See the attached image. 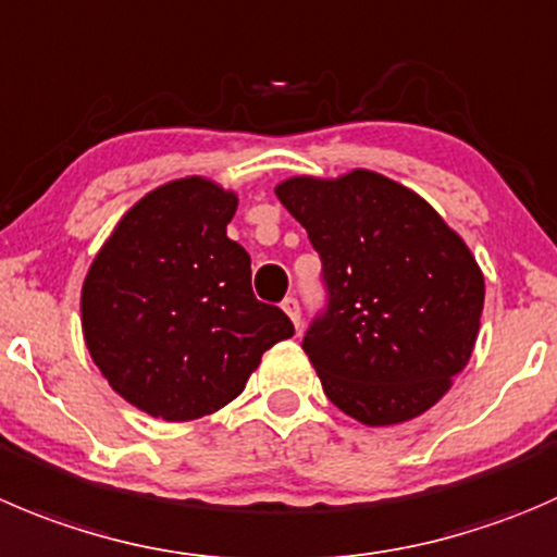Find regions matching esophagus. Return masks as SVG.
I'll use <instances>...</instances> for the list:
<instances>
[{"mask_svg":"<svg viewBox=\"0 0 557 557\" xmlns=\"http://www.w3.org/2000/svg\"><path fill=\"white\" fill-rule=\"evenodd\" d=\"M283 310H285V315H288L290 321H294V326L299 329V323H301V310H299V301H296L294 296H288V299L283 301Z\"/></svg>","mask_w":557,"mask_h":557,"instance_id":"34e87169","label":"esophagus"}]
</instances>
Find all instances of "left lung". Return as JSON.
<instances>
[{"mask_svg": "<svg viewBox=\"0 0 557 557\" xmlns=\"http://www.w3.org/2000/svg\"><path fill=\"white\" fill-rule=\"evenodd\" d=\"M283 207L321 256L326 307L301 348L326 397L370 428L433 408L476 345L484 277L424 198L372 171L294 176Z\"/></svg>", "mask_w": 557, "mask_h": 557, "instance_id": "obj_1", "label": "left lung"}]
</instances>
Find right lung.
<instances>
[{
  "label": "right lung",
  "instance_id": "right-lung-1",
  "mask_svg": "<svg viewBox=\"0 0 557 557\" xmlns=\"http://www.w3.org/2000/svg\"><path fill=\"white\" fill-rule=\"evenodd\" d=\"M236 196L201 176L135 203L91 261L81 290L84 339L111 388L165 422L239 397L263 350L294 334L256 299L250 256L228 239Z\"/></svg>",
  "mask_w": 557,
  "mask_h": 557
}]
</instances>
